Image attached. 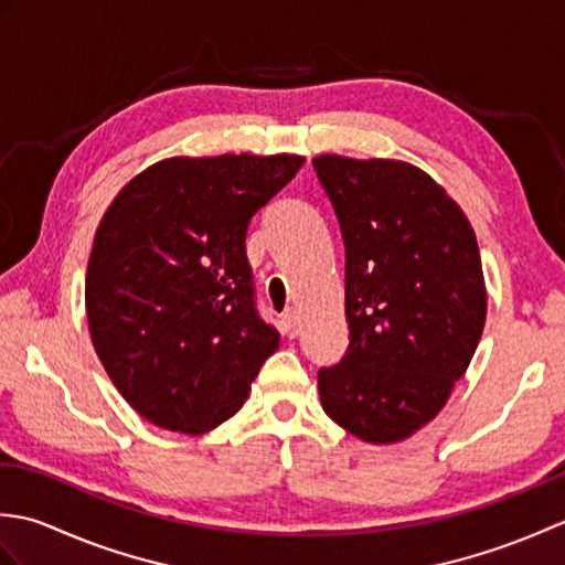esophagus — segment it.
<instances>
[{"instance_id": "1", "label": "esophagus", "mask_w": 565, "mask_h": 565, "mask_svg": "<svg viewBox=\"0 0 565 565\" xmlns=\"http://www.w3.org/2000/svg\"><path fill=\"white\" fill-rule=\"evenodd\" d=\"M281 332L286 334V338H296V334H298V318H296L294 308H289L281 316Z\"/></svg>"}]
</instances>
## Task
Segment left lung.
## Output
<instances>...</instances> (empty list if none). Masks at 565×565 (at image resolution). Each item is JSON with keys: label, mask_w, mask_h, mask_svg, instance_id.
I'll return each instance as SVG.
<instances>
[{"label": "left lung", "mask_w": 565, "mask_h": 565, "mask_svg": "<svg viewBox=\"0 0 565 565\" xmlns=\"http://www.w3.org/2000/svg\"><path fill=\"white\" fill-rule=\"evenodd\" d=\"M313 167L344 239L350 322V350L318 374L322 411L369 444L403 441L439 415L481 342L476 233L411 162L318 154Z\"/></svg>", "instance_id": "1"}]
</instances>
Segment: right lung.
<instances>
[{
  "mask_svg": "<svg viewBox=\"0 0 565 565\" xmlns=\"http://www.w3.org/2000/svg\"><path fill=\"white\" fill-rule=\"evenodd\" d=\"M301 154H218L150 164L94 235L84 303L106 374L148 423L203 435L233 417L281 334L255 308L249 218Z\"/></svg>",
  "mask_w": 565,
  "mask_h": 565,
  "instance_id": "obj_1",
  "label": "right lung"
}]
</instances>
